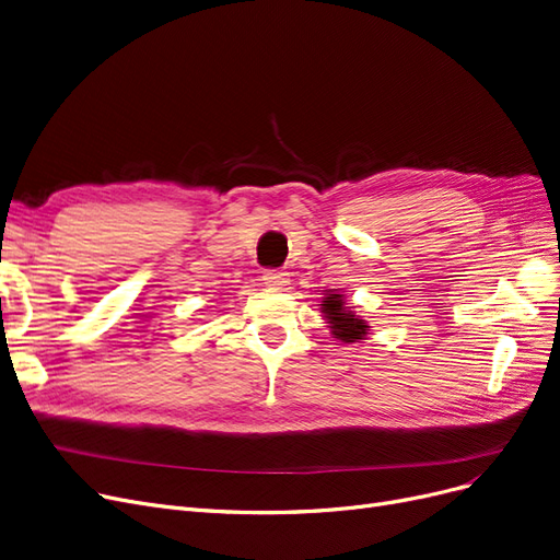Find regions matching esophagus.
Returning <instances> with one entry per match:
<instances>
[{
    "mask_svg": "<svg viewBox=\"0 0 560 560\" xmlns=\"http://www.w3.org/2000/svg\"><path fill=\"white\" fill-rule=\"evenodd\" d=\"M287 276H289V273L278 271V268H268V271H264L261 280H264V284H266V287H271V289H282V287L289 282V278H287Z\"/></svg>",
    "mask_w": 560,
    "mask_h": 560,
    "instance_id": "1",
    "label": "esophagus"
}]
</instances>
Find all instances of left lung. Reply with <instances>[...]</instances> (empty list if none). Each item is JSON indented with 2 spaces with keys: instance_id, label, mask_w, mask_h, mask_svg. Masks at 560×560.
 <instances>
[{
  "instance_id": "obj_1",
  "label": "left lung",
  "mask_w": 560,
  "mask_h": 560,
  "mask_svg": "<svg viewBox=\"0 0 560 560\" xmlns=\"http://www.w3.org/2000/svg\"><path fill=\"white\" fill-rule=\"evenodd\" d=\"M319 305L334 338L342 342H359L369 336L371 331L369 322L361 319L354 311H350V305L345 303V294L336 292V289H329Z\"/></svg>"
}]
</instances>
